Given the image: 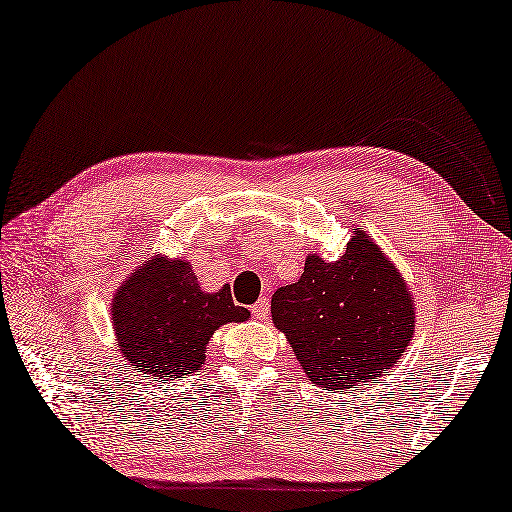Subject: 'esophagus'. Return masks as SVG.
<instances>
[{
    "label": "esophagus",
    "instance_id": "esophagus-1",
    "mask_svg": "<svg viewBox=\"0 0 512 512\" xmlns=\"http://www.w3.org/2000/svg\"><path fill=\"white\" fill-rule=\"evenodd\" d=\"M252 314H254V318H258V321H265V318L269 316V298L267 296H263L258 303H254Z\"/></svg>",
    "mask_w": 512,
    "mask_h": 512
}]
</instances>
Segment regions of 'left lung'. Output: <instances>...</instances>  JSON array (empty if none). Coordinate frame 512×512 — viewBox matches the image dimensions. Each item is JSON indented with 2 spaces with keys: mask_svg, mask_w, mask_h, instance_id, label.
<instances>
[{
  "mask_svg": "<svg viewBox=\"0 0 512 512\" xmlns=\"http://www.w3.org/2000/svg\"><path fill=\"white\" fill-rule=\"evenodd\" d=\"M272 321L307 379L339 392L372 383L401 359L414 334V303L392 260L356 229L339 260L310 254L303 276L276 289Z\"/></svg>",
  "mask_w": 512,
  "mask_h": 512,
  "instance_id": "left-lung-1",
  "label": "left lung"
}]
</instances>
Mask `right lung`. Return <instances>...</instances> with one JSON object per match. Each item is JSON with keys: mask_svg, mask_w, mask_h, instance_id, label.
Wrapping results in <instances>:
<instances>
[{"mask_svg": "<svg viewBox=\"0 0 512 512\" xmlns=\"http://www.w3.org/2000/svg\"><path fill=\"white\" fill-rule=\"evenodd\" d=\"M115 339L129 368L185 379L202 368L205 350L220 325L247 321L229 287L202 292L187 260L151 258L120 285L111 303Z\"/></svg>", "mask_w": 512, "mask_h": 512, "instance_id": "1", "label": "right lung"}]
</instances>
